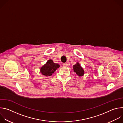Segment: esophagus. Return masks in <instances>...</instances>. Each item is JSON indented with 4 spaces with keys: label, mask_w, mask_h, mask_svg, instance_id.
Returning a JSON list of instances; mask_svg holds the SVG:
<instances>
[{
    "label": "esophagus",
    "mask_w": 123,
    "mask_h": 123,
    "mask_svg": "<svg viewBox=\"0 0 123 123\" xmlns=\"http://www.w3.org/2000/svg\"><path fill=\"white\" fill-rule=\"evenodd\" d=\"M63 66L64 67H67L68 66V64L67 63H63Z\"/></svg>",
    "instance_id": "1"
}]
</instances>
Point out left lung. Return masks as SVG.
Wrapping results in <instances>:
<instances>
[{
  "label": "left lung",
  "instance_id": "left-lung-1",
  "mask_svg": "<svg viewBox=\"0 0 123 123\" xmlns=\"http://www.w3.org/2000/svg\"><path fill=\"white\" fill-rule=\"evenodd\" d=\"M74 71L76 73V74L79 76H82L84 74V71L82 67L80 65V64L77 62L75 65L73 66Z\"/></svg>",
  "mask_w": 123,
  "mask_h": 123
}]
</instances>
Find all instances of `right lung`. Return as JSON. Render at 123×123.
<instances>
[{"label":"right lung","mask_w":123,"mask_h":123,"mask_svg":"<svg viewBox=\"0 0 123 123\" xmlns=\"http://www.w3.org/2000/svg\"><path fill=\"white\" fill-rule=\"evenodd\" d=\"M59 67V64L54 63L51 59H49L40 68V73L46 76H50Z\"/></svg>","instance_id":"obj_1"}]
</instances>
